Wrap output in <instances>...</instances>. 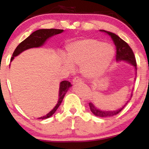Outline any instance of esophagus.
<instances>
[{"label": "esophagus", "instance_id": "1", "mask_svg": "<svg viewBox=\"0 0 149 149\" xmlns=\"http://www.w3.org/2000/svg\"><path fill=\"white\" fill-rule=\"evenodd\" d=\"M81 82H82V80H81V79H80V78H79V77H76V78H73V79L72 83H73V85H75V84H77V83H81Z\"/></svg>", "mask_w": 149, "mask_h": 149}]
</instances>
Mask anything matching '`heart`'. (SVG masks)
Instances as JSON below:
<instances>
[{
  "label": "heart",
  "mask_w": 149,
  "mask_h": 149,
  "mask_svg": "<svg viewBox=\"0 0 149 149\" xmlns=\"http://www.w3.org/2000/svg\"><path fill=\"white\" fill-rule=\"evenodd\" d=\"M67 59L62 64L70 71L73 65L80 66L85 78L94 79L102 76L114 57L115 51L110 44L95 39H81L69 44L66 47Z\"/></svg>",
  "instance_id": "b5f03b06"
}]
</instances>
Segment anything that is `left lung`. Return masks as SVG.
<instances>
[{
  "label": "left lung",
  "mask_w": 149,
  "mask_h": 149,
  "mask_svg": "<svg viewBox=\"0 0 149 149\" xmlns=\"http://www.w3.org/2000/svg\"><path fill=\"white\" fill-rule=\"evenodd\" d=\"M102 31H104L106 33L109 34L111 37L113 41L114 42V44L116 45V61L118 62L119 61H125V62L129 63L132 66L134 67L136 73V59H135L134 53L132 52V49L130 48L128 44L126 42H125L123 40L120 38L117 35L111 32L107 31L102 30ZM136 79V78H134ZM132 98V94L130 95L129 100L125 102V104L122 107L116 110H101V109H98L96 106L92 102L89 103V106H90V111H91L92 113L95 116H98V117L102 118H109L112 117V116L116 115L118 113H120L124 107L127 105V104L130 102V99Z\"/></svg>",
  "instance_id": "1"
}]
</instances>
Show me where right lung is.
<instances>
[{"mask_svg":"<svg viewBox=\"0 0 149 149\" xmlns=\"http://www.w3.org/2000/svg\"><path fill=\"white\" fill-rule=\"evenodd\" d=\"M64 32L63 29H39L36 31L32 33L28 38L23 40L21 43L19 45L16 49H15L14 52L13 54V57L11 58V60L13 61L15 57L19 55L20 54L24 51L26 49L34 48V47H40L45 45L49 38L54 36L57 35V34L61 33ZM72 86L71 83L67 80H63L59 83V97H58L57 103L52 110L49 111L48 113L46 114L44 116H41L40 118H38V119H47L52 116L53 114L55 113L56 111L59 108L61 102H62L63 99L66 95V92L69 90V88Z\"/></svg>","mask_w":149,"mask_h":149,"instance_id":"1","label":"right lung"}]
</instances>
